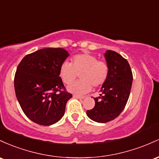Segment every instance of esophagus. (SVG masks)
I'll return each mask as SVG.
<instances>
[{
    "label": "esophagus",
    "instance_id": "esophagus-1",
    "mask_svg": "<svg viewBox=\"0 0 159 159\" xmlns=\"http://www.w3.org/2000/svg\"><path fill=\"white\" fill-rule=\"evenodd\" d=\"M73 97H74V98H78V99H83L85 98V97H83V96L77 95V94H74V95H73Z\"/></svg>",
    "mask_w": 159,
    "mask_h": 159
}]
</instances>
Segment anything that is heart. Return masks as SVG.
<instances>
[{"mask_svg":"<svg viewBox=\"0 0 159 159\" xmlns=\"http://www.w3.org/2000/svg\"><path fill=\"white\" fill-rule=\"evenodd\" d=\"M80 80L67 86L71 93L83 94L90 92L92 86H101L106 82L109 75V66L106 61L98 60L95 56L84 52L74 56L71 63L65 61L59 70L60 77L65 84H70L77 78Z\"/></svg>","mask_w":159,"mask_h":159,"instance_id":"1","label":"heart"}]
</instances>
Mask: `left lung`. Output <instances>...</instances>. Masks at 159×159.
<instances>
[{"instance_id": "obj_1", "label": "left lung", "mask_w": 159, "mask_h": 159, "mask_svg": "<svg viewBox=\"0 0 159 159\" xmlns=\"http://www.w3.org/2000/svg\"><path fill=\"white\" fill-rule=\"evenodd\" d=\"M109 66V75L101 87L95 105L87 110L89 119L100 123L108 122L118 117L124 110L132 85L133 75L128 61L114 51L104 54Z\"/></svg>"}]
</instances>
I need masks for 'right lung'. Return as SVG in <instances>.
<instances>
[{"label": "right lung", "mask_w": 159, "mask_h": 159, "mask_svg": "<svg viewBox=\"0 0 159 159\" xmlns=\"http://www.w3.org/2000/svg\"><path fill=\"white\" fill-rule=\"evenodd\" d=\"M68 56L61 48H45L27 55L18 65L14 78L16 95L32 122L51 125L65 114L72 94L66 91L59 70Z\"/></svg>", "instance_id": "1"}]
</instances>
